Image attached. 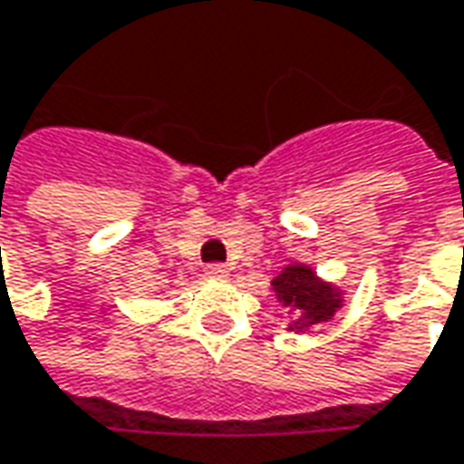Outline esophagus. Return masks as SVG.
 Returning <instances> with one entry per match:
<instances>
[{
	"label": "esophagus",
	"mask_w": 464,
	"mask_h": 464,
	"mask_svg": "<svg viewBox=\"0 0 464 464\" xmlns=\"http://www.w3.org/2000/svg\"><path fill=\"white\" fill-rule=\"evenodd\" d=\"M206 276L208 279H226L228 276V266L226 264H208Z\"/></svg>",
	"instance_id": "obj_1"
}]
</instances>
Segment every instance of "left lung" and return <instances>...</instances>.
Instances as JSON below:
<instances>
[{"instance_id": "1", "label": "left lung", "mask_w": 464, "mask_h": 464, "mask_svg": "<svg viewBox=\"0 0 464 464\" xmlns=\"http://www.w3.org/2000/svg\"><path fill=\"white\" fill-rule=\"evenodd\" d=\"M272 289L279 304L295 312V320L289 323V330L295 333H310L314 324L330 323L343 307V289L324 282L302 261L286 264L282 274L272 279Z\"/></svg>"}]
</instances>
